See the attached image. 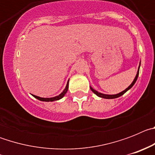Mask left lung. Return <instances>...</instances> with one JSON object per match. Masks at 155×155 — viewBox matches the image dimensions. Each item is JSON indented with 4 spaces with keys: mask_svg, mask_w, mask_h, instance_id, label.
I'll return each instance as SVG.
<instances>
[{
    "mask_svg": "<svg viewBox=\"0 0 155 155\" xmlns=\"http://www.w3.org/2000/svg\"><path fill=\"white\" fill-rule=\"evenodd\" d=\"M139 69H140V68H139ZM138 74H139V70H138L137 74V75H136V77H135V79H134V81L132 82V84H131L129 86V87H127V89H125V90H124V91H122V92L119 93V94H102V93L98 92V91H95V90L93 89L92 87H91V90L93 91V92L94 93V94H96L97 96L100 97V98H107V99H110V98H118V97H120V96H121V95H123V94H124V93L127 92V91H128L129 89H130L131 87H132L133 86H134V84H135V82H136L137 80Z\"/></svg>",
    "mask_w": 155,
    "mask_h": 155,
    "instance_id": "left-lung-1",
    "label": "left lung"
}]
</instances>
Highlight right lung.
Returning <instances> with one entry per match:
<instances>
[{
	"mask_svg": "<svg viewBox=\"0 0 155 155\" xmlns=\"http://www.w3.org/2000/svg\"><path fill=\"white\" fill-rule=\"evenodd\" d=\"M68 90V84H67V86H66L65 89L64 90V91H63L61 94H59L58 96H56V97H53V98H40V97L36 96V95H33V94H32V95H33L35 98L40 100V101H42V102H53V101H57V100H59V99H61V98H62L64 96V94L67 93Z\"/></svg>",
	"mask_w": 155,
	"mask_h": 155,
	"instance_id": "obj_1",
	"label": "right lung"
}]
</instances>
